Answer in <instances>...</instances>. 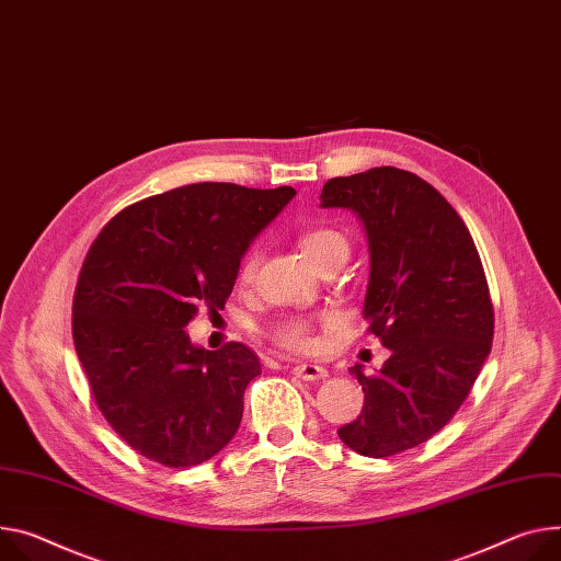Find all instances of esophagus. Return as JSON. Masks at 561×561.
Here are the masks:
<instances>
[{
    "instance_id": "esophagus-1",
    "label": "esophagus",
    "mask_w": 561,
    "mask_h": 561,
    "mask_svg": "<svg viewBox=\"0 0 561 561\" xmlns=\"http://www.w3.org/2000/svg\"><path fill=\"white\" fill-rule=\"evenodd\" d=\"M293 374L301 380H309V382H316V380H324L329 376V371L320 365H313V363H297L293 367Z\"/></svg>"
}]
</instances>
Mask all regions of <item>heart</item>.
<instances>
[{
    "label": "heart",
    "mask_w": 561,
    "mask_h": 561,
    "mask_svg": "<svg viewBox=\"0 0 561 561\" xmlns=\"http://www.w3.org/2000/svg\"><path fill=\"white\" fill-rule=\"evenodd\" d=\"M299 245H301L304 257H307L316 268H320L324 262H331V260L344 262L346 250H348L346 237L335 228H313L309 232H304L299 239ZM257 264H260V254L248 252L239 266V279L250 282L254 271H257ZM271 337L288 351H309L316 342L313 327L304 318H286L277 322L271 331Z\"/></svg>",
    "instance_id": "1"
}]
</instances>
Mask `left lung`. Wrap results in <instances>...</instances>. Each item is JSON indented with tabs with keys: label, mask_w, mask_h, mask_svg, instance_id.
<instances>
[{
	"label": "left lung",
	"mask_w": 561,
	"mask_h": 561,
	"mask_svg": "<svg viewBox=\"0 0 561 561\" xmlns=\"http://www.w3.org/2000/svg\"><path fill=\"white\" fill-rule=\"evenodd\" d=\"M320 201L365 226L371 273L363 316L391 351L378 374L348 369L365 404L337 436L363 456H393L440 432L479 378L494 333L488 279L463 219L412 172L337 176Z\"/></svg>",
	"instance_id": "1"
}]
</instances>
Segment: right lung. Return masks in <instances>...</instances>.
<instances>
[{
	"label": "right lung",
	"mask_w": 561,
	"mask_h": 561,
	"mask_svg": "<svg viewBox=\"0 0 561 561\" xmlns=\"http://www.w3.org/2000/svg\"><path fill=\"white\" fill-rule=\"evenodd\" d=\"M295 196L192 183L118 213L91 243L73 295V342L114 432L168 468H192L239 430L243 393L262 374L245 344L208 351L183 331L224 309L243 252Z\"/></svg>",
	"instance_id": "add662e5"
}]
</instances>
